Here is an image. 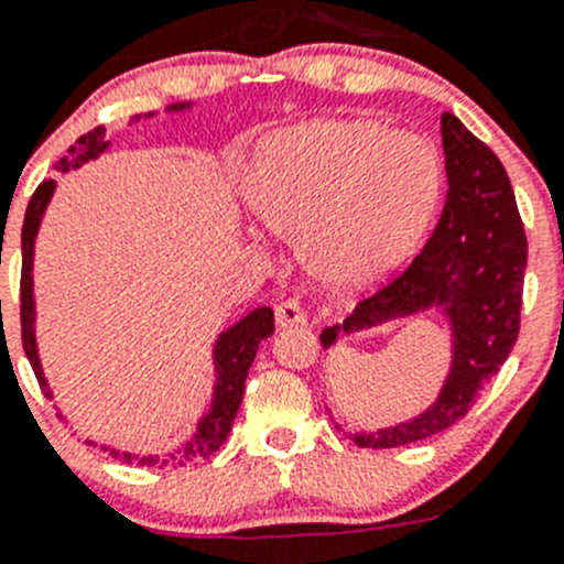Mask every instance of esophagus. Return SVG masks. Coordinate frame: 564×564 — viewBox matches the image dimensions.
I'll use <instances>...</instances> for the list:
<instances>
[{
  "mask_svg": "<svg viewBox=\"0 0 564 564\" xmlns=\"http://www.w3.org/2000/svg\"><path fill=\"white\" fill-rule=\"evenodd\" d=\"M275 322L278 327H300V324L308 322V311L303 308L300 300H283L275 308Z\"/></svg>",
  "mask_w": 564,
  "mask_h": 564,
  "instance_id": "34e87169",
  "label": "esophagus"
}]
</instances>
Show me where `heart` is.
I'll use <instances>...</instances> for the list:
<instances>
[{
  "label": "heart",
  "instance_id": "heart-1",
  "mask_svg": "<svg viewBox=\"0 0 564 564\" xmlns=\"http://www.w3.org/2000/svg\"><path fill=\"white\" fill-rule=\"evenodd\" d=\"M442 191L423 139L366 119H322L259 147L250 193L261 218L305 231V256L324 278L362 283L406 256Z\"/></svg>",
  "mask_w": 564,
  "mask_h": 564
}]
</instances>
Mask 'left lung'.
Returning a JSON list of instances; mask_svg holds the SVG:
<instances>
[{"label": "left lung", "instance_id": "8db88e82", "mask_svg": "<svg viewBox=\"0 0 564 564\" xmlns=\"http://www.w3.org/2000/svg\"><path fill=\"white\" fill-rule=\"evenodd\" d=\"M447 198L423 250L377 292L366 294L344 324L322 329V346L340 333H360L384 318L417 314L434 305L453 322V371L440 401L395 429L355 436L360 447L388 451L442 434L469 414L475 395L505 366L521 329L527 235L502 161L460 124L442 113Z\"/></svg>", "mask_w": 564, "mask_h": 564}]
</instances>
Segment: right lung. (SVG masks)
Masks as SVG:
<instances>
[{"label": "right lung", "mask_w": 564, "mask_h": 564, "mask_svg": "<svg viewBox=\"0 0 564 564\" xmlns=\"http://www.w3.org/2000/svg\"><path fill=\"white\" fill-rule=\"evenodd\" d=\"M176 108V106H174ZM108 150L106 130L95 128L89 133H84L82 139H76V144L67 150V155L62 161H56V172H70V169H78L82 163L93 161L100 152ZM54 180H43L37 185V191L32 193L30 207H26L24 215V229H21V340H24V351L32 362V371H35L40 388H43L45 395L51 398L48 384L43 379V368H40L37 360V346H35V327H32V318H35V311H32V250H35V235L40 218H43V209L48 204L51 193H54ZM275 333V314L272 308H256L237 322L235 327L226 329L220 335L218 346H215V362H218V384H215V401L213 409H209L207 417L198 423L196 436L182 447L180 453H169L163 458V464L182 466L193 458H209L229 436L231 423L237 417V409L242 403V392H246V379L248 368L253 362L256 351H259V344L267 338V335ZM113 458H128L133 460L135 456H128V453L111 451ZM139 464L152 466L158 464V458L152 456H139L135 458Z\"/></svg>", "instance_id": "right-lung-1"}]
</instances>
